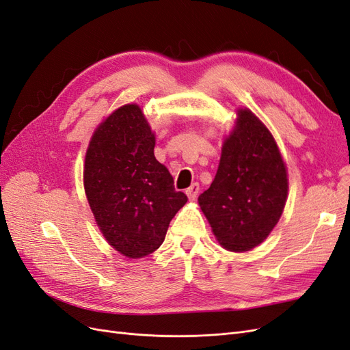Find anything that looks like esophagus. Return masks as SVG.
Segmentation results:
<instances>
[{"mask_svg": "<svg viewBox=\"0 0 350 350\" xmlns=\"http://www.w3.org/2000/svg\"><path fill=\"white\" fill-rule=\"evenodd\" d=\"M185 193H187V196H188L189 200H196V198L198 197V193H200V184L194 183L191 187L187 188Z\"/></svg>", "mask_w": 350, "mask_h": 350, "instance_id": "1", "label": "esophagus"}]
</instances>
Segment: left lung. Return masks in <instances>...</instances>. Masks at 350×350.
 Instances as JSON below:
<instances>
[{"label": "left lung", "instance_id": "obj_1", "mask_svg": "<svg viewBox=\"0 0 350 350\" xmlns=\"http://www.w3.org/2000/svg\"><path fill=\"white\" fill-rule=\"evenodd\" d=\"M286 196L288 175L276 142L256 115L239 109L215 181L198 197L213 234L229 251H250L276 226Z\"/></svg>", "mask_w": 350, "mask_h": 350}]
</instances>
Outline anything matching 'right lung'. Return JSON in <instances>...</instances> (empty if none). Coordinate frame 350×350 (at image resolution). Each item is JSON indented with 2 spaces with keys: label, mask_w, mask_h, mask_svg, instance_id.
I'll list each match as a JSON object with an SVG mask.
<instances>
[{
  "label": "right lung",
  "mask_w": 350,
  "mask_h": 350,
  "mask_svg": "<svg viewBox=\"0 0 350 350\" xmlns=\"http://www.w3.org/2000/svg\"><path fill=\"white\" fill-rule=\"evenodd\" d=\"M154 135L137 105L116 109L92 137L84 189L109 245L129 258L146 257L165 239L187 203L174 178L154 157Z\"/></svg>",
  "instance_id": "add662e5"
}]
</instances>
